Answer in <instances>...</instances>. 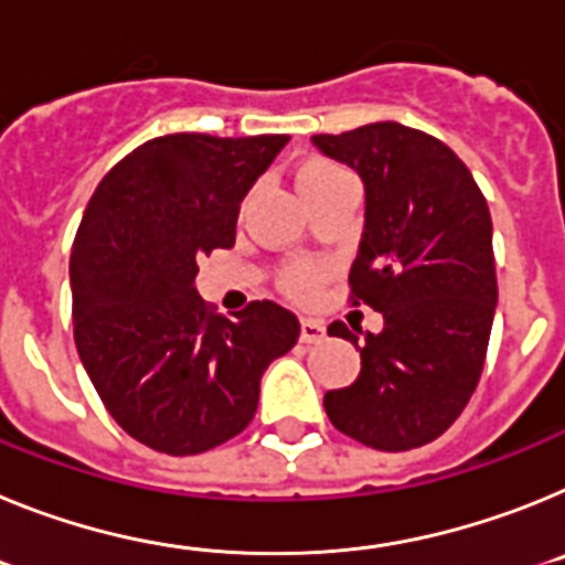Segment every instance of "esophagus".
Instances as JSON below:
<instances>
[{"label":"esophagus","mask_w":565,"mask_h":565,"mask_svg":"<svg viewBox=\"0 0 565 565\" xmlns=\"http://www.w3.org/2000/svg\"><path fill=\"white\" fill-rule=\"evenodd\" d=\"M301 341L303 343H321L323 341V323L303 318L301 321Z\"/></svg>","instance_id":"obj_1"}]
</instances>
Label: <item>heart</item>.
Segmentation results:
<instances>
[{"mask_svg":"<svg viewBox=\"0 0 565 565\" xmlns=\"http://www.w3.org/2000/svg\"><path fill=\"white\" fill-rule=\"evenodd\" d=\"M341 173V167L332 164V161H323V159H312L307 164L298 167V188L303 184H312L318 179H327V175H335ZM318 287H321V273L312 267H296L289 269L287 278H284V289H287L289 296L298 298V301H310V298L318 296Z\"/></svg>","mask_w":565,"mask_h":565,"instance_id":"1","label":"heart"}]
</instances>
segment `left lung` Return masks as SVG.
Returning a JSON list of instances; mask_svg holds the SVG:
<instances>
[{"label": "left lung", "mask_w": 565, "mask_h": 565, "mask_svg": "<svg viewBox=\"0 0 565 565\" xmlns=\"http://www.w3.org/2000/svg\"><path fill=\"white\" fill-rule=\"evenodd\" d=\"M312 145L364 181L350 301L384 316L377 335L330 327L361 350V375L327 392L323 409L358 444L418 449L458 420L487 361L498 307L487 199L444 141L398 121L312 136Z\"/></svg>", "instance_id": "1"}]
</instances>
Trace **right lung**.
<instances>
[{"instance_id": "1", "label": "right lung", "mask_w": 565, "mask_h": 565, "mask_svg": "<svg viewBox=\"0 0 565 565\" xmlns=\"http://www.w3.org/2000/svg\"><path fill=\"white\" fill-rule=\"evenodd\" d=\"M289 136L145 141L99 181L71 253L73 338L113 420L164 455H199L249 426L262 375L298 341L276 301L215 316L199 258L235 244L247 190Z\"/></svg>"}]
</instances>
